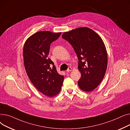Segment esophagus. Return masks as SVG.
I'll return each mask as SVG.
<instances>
[{
    "label": "esophagus",
    "instance_id": "34e87169",
    "mask_svg": "<svg viewBox=\"0 0 130 130\" xmlns=\"http://www.w3.org/2000/svg\"><path fill=\"white\" fill-rule=\"evenodd\" d=\"M72 70V68L71 67H69V69H68L66 71H67V72H71Z\"/></svg>",
    "mask_w": 130,
    "mask_h": 130
}]
</instances>
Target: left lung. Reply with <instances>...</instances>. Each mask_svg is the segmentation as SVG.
I'll return each instance as SVG.
<instances>
[{
    "label": "left lung",
    "instance_id": "left-lung-1",
    "mask_svg": "<svg viewBox=\"0 0 130 130\" xmlns=\"http://www.w3.org/2000/svg\"><path fill=\"white\" fill-rule=\"evenodd\" d=\"M61 37L71 44L77 56L81 73L78 86L85 92L92 91L103 80L107 69V55L103 40L87 27L65 32Z\"/></svg>",
    "mask_w": 130,
    "mask_h": 130
}]
</instances>
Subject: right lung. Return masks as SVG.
Listing matches in <instances>:
<instances>
[{
	"mask_svg": "<svg viewBox=\"0 0 130 130\" xmlns=\"http://www.w3.org/2000/svg\"><path fill=\"white\" fill-rule=\"evenodd\" d=\"M61 32L41 31L26 40L23 48L24 63L31 82L40 93L49 97L59 93L64 77L59 74L53 61L47 58L52 42Z\"/></svg>",
	"mask_w": 130,
	"mask_h": 130,
	"instance_id": "1",
	"label": "right lung"
}]
</instances>
